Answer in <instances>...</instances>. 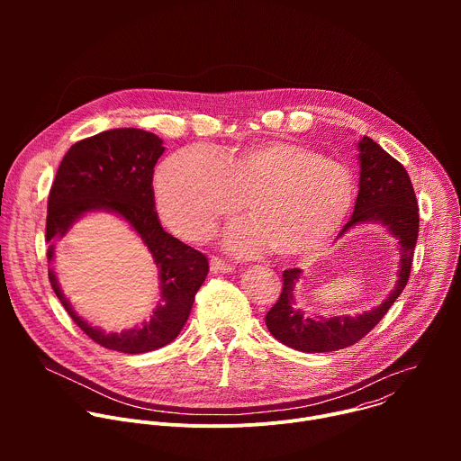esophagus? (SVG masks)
Segmentation results:
<instances>
[{"label":"esophagus","mask_w":461,"mask_h":461,"mask_svg":"<svg viewBox=\"0 0 461 461\" xmlns=\"http://www.w3.org/2000/svg\"><path fill=\"white\" fill-rule=\"evenodd\" d=\"M210 270H212V274H228V272H233V267L230 265V262H226L219 257H213L210 262Z\"/></svg>","instance_id":"1"}]
</instances>
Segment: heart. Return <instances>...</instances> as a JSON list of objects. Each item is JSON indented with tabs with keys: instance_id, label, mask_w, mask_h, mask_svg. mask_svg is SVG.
Here are the masks:
<instances>
[{
	"instance_id": "b5f03b06",
	"label": "heart",
	"mask_w": 461,
	"mask_h": 461,
	"mask_svg": "<svg viewBox=\"0 0 461 461\" xmlns=\"http://www.w3.org/2000/svg\"><path fill=\"white\" fill-rule=\"evenodd\" d=\"M155 191L162 217L187 240L208 239L246 201L251 219L230 228V249L255 253L272 246L281 257H297L336 235L354 206L356 180L345 164L306 146L267 140L228 148L219 157L178 151L158 167Z\"/></svg>"
}]
</instances>
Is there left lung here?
<instances>
[{"label": "left lung", "mask_w": 461, "mask_h": 461, "mask_svg": "<svg viewBox=\"0 0 461 461\" xmlns=\"http://www.w3.org/2000/svg\"><path fill=\"white\" fill-rule=\"evenodd\" d=\"M359 149V193L352 219L345 224L339 235L363 222H381L400 242V272L398 283L392 294L370 312L357 317H304L294 308V288L301 279V270L292 268L283 274V292L277 303L267 313L270 334L283 345L301 352H334L356 345L384 317L407 286L412 257L420 230V213L414 187L407 169L392 158L372 139L363 137Z\"/></svg>", "instance_id": "obj_1"}]
</instances>
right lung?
Masks as SVG:
<instances>
[{
	"label": "right lung",
	"mask_w": 461,
	"mask_h": 461,
	"mask_svg": "<svg viewBox=\"0 0 461 461\" xmlns=\"http://www.w3.org/2000/svg\"><path fill=\"white\" fill-rule=\"evenodd\" d=\"M164 153L162 140L144 129H109L84 139L65 153L47 203V258L54 242L86 213L111 212L133 228L151 251L160 270V303L151 321L120 334H107L87 324L65 299L54 272L50 286L95 343L123 354H144L171 343L189 317L194 294L203 286L210 265L204 253L164 231L155 210L153 167Z\"/></svg>",
	"instance_id": "1"
}]
</instances>
